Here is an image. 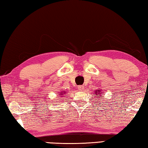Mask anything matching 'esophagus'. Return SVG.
Instances as JSON below:
<instances>
[{
  "instance_id": "esophagus-1",
  "label": "esophagus",
  "mask_w": 148,
  "mask_h": 148,
  "mask_svg": "<svg viewBox=\"0 0 148 148\" xmlns=\"http://www.w3.org/2000/svg\"><path fill=\"white\" fill-rule=\"evenodd\" d=\"M77 88H78V89L79 90H83V89H84V88H85V87L84 86H79L78 87H77Z\"/></svg>"
}]
</instances>
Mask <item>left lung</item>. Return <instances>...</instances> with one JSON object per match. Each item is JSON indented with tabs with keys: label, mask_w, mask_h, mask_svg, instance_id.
Segmentation results:
<instances>
[{
	"label": "left lung",
	"mask_w": 148,
	"mask_h": 148,
	"mask_svg": "<svg viewBox=\"0 0 148 148\" xmlns=\"http://www.w3.org/2000/svg\"><path fill=\"white\" fill-rule=\"evenodd\" d=\"M95 94L97 95V97H97V99H99L100 97H103V96H102V95H101V94L102 93V92L101 91V89L96 90V91H95ZM101 99H102V97H101Z\"/></svg>",
	"instance_id": "obj_1"
}]
</instances>
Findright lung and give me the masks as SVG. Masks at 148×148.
<instances>
[{"label":"right lung","mask_w":148,"mask_h":148,"mask_svg":"<svg viewBox=\"0 0 148 148\" xmlns=\"http://www.w3.org/2000/svg\"><path fill=\"white\" fill-rule=\"evenodd\" d=\"M65 92H65V91H62V92H60V93H59V96H60V97H61L62 96V95H63L64 93H65Z\"/></svg>","instance_id":"obj_1"}]
</instances>
